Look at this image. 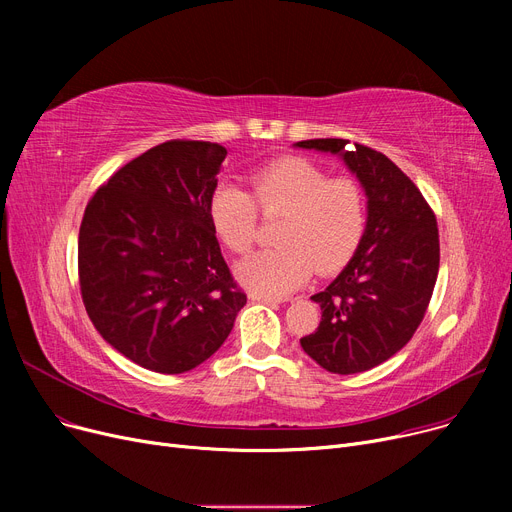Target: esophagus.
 <instances>
[{
	"label": "esophagus",
	"mask_w": 512,
	"mask_h": 512,
	"mask_svg": "<svg viewBox=\"0 0 512 512\" xmlns=\"http://www.w3.org/2000/svg\"><path fill=\"white\" fill-rule=\"evenodd\" d=\"M249 301H257V303H272V305H278V303H282L284 299H282V297H267V294H261V292H249Z\"/></svg>",
	"instance_id": "34e87169"
}]
</instances>
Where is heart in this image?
Instances as JSON below:
<instances>
[{"label":"heart","mask_w":512,"mask_h":512,"mask_svg":"<svg viewBox=\"0 0 512 512\" xmlns=\"http://www.w3.org/2000/svg\"><path fill=\"white\" fill-rule=\"evenodd\" d=\"M253 195L234 182L215 186L209 222L224 245L245 255L259 236V209L284 213L278 249L259 251L238 265V278L267 297L303 286L313 270L334 274L353 259L367 228V197L353 176H330L307 157L288 155L251 174Z\"/></svg>","instance_id":"heart-1"}]
</instances>
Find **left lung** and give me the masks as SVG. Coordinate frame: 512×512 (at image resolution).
Segmentation results:
<instances>
[{
	"label": "left lung",
	"instance_id": "8db88e82",
	"mask_svg": "<svg viewBox=\"0 0 512 512\" xmlns=\"http://www.w3.org/2000/svg\"><path fill=\"white\" fill-rule=\"evenodd\" d=\"M346 139H311L297 147L342 155L367 195V228L353 259L311 301L321 307L303 351L330 373L351 375L388 361L405 346L432 301L440 236L436 213L394 161Z\"/></svg>",
	"mask_w": 512,
	"mask_h": 512
}]
</instances>
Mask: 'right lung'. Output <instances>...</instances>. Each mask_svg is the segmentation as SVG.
Segmentation results:
<instances>
[{"instance_id": "obj_1", "label": "right lung", "mask_w": 512, "mask_h": 512, "mask_svg": "<svg viewBox=\"0 0 512 512\" xmlns=\"http://www.w3.org/2000/svg\"><path fill=\"white\" fill-rule=\"evenodd\" d=\"M226 155L218 143L166 141L128 161L87 203L80 297L103 340L145 369H195L247 303L207 213Z\"/></svg>"}]
</instances>
